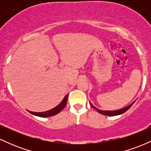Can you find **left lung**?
I'll list each match as a JSON object with an SVG mask.
<instances>
[{
  "mask_svg": "<svg viewBox=\"0 0 151 151\" xmlns=\"http://www.w3.org/2000/svg\"><path fill=\"white\" fill-rule=\"evenodd\" d=\"M135 101L133 102V103H131V104L127 106L124 107V108L123 109H118V110H114V111H104V110H100V109H99L97 108H96L95 106H93L92 104L91 103V102H89L90 105H91V107H93V109H96V111L99 112V113L103 114V115H105V116H118V115H121V114H124V112H126V111L128 110V109H129L131 108V106L133 104V103H134Z\"/></svg>",
  "mask_w": 151,
  "mask_h": 151,
  "instance_id": "8db88e82",
  "label": "left lung"
}]
</instances>
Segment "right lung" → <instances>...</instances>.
<instances>
[{
  "label": "right lung",
  "mask_w": 151,
  "mask_h": 151,
  "mask_svg": "<svg viewBox=\"0 0 151 151\" xmlns=\"http://www.w3.org/2000/svg\"><path fill=\"white\" fill-rule=\"evenodd\" d=\"M67 98H68V94H67L66 96L64 97L63 100L61 101V103L60 104L55 106V108L50 109V110L46 111H43V112H33V111H30L29 112L31 114L34 116H37L39 117H50V116H52L56 115L58 114L59 112H60L65 107L66 104H67Z\"/></svg>",
  "instance_id": "add662e5"
}]
</instances>
